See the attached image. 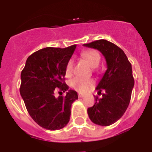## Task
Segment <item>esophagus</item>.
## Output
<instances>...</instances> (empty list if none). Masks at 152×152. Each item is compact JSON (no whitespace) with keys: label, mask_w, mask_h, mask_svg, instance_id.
I'll use <instances>...</instances> for the list:
<instances>
[{"label":"esophagus","mask_w":152,"mask_h":152,"mask_svg":"<svg viewBox=\"0 0 152 152\" xmlns=\"http://www.w3.org/2000/svg\"><path fill=\"white\" fill-rule=\"evenodd\" d=\"M84 96H85V95H84V94H81V93H78V96H79V97H84Z\"/></svg>","instance_id":"34e87169"}]
</instances>
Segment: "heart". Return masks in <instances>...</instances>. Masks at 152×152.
Here are the masks:
<instances>
[{
  "label": "heart",
  "mask_w": 152,
  "mask_h": 152,
  "mask_svg": "<svg viewBox=\"0 0 152 152\" xmlns=\"http://www.w3.org/2000/svg\"><path fill=\"white\" fill-rule=\"evenodd\" d=\"M81 56L84 58L86 61H88V64L92 68H96L99 65L100 61V56L96 51L90 50L84 51L82 52ZM74 61L72 59H70L67 62L66 67H65V74L66 75H69L72 72L73 70ZM94 85V81L92 79L83 78V77H76L72 79L70 81V86L73 89L79 91L80 93H84L91 89L93 86Z\"/></svg>",
  "instance_id": "heart-1"
}]
</instances>
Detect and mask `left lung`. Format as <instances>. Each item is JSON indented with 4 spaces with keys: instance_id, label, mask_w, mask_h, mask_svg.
Returning <instances> with one entry per match:
<instances>
[{
    "instance_id": "obj_1",
    "label": "left lung",
    "mask_w": 152,
    "mask_h": 152,
    "mask_svg": "<svg viewBox=\"0 0 152 152\" xmlns=\"http://www.w3.org/2000/svg\"><path fill=\"white\" fill-rule=\"evenodd\" d=\"M84 45L100 51L107 65L96 88L102 97L94 96L96 103L88 109V116L95 124L110 126L123 116L129 104L134 87L132 64L124 52L111 42L100 39Z\"/></svg>"
}]
</instances>
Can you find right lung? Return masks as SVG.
<instances>
[{
    "label": "right lung",
    "mask_w": 152,
    "mask_h": 152,
    "mask_svg": "<svg viewBox=\"0 0 152 152\" xmlns=\"http://www.w3.org/2000/svg\"><path fill=\"white\" fill-rule=\"evenodd\" d=\"M76 45L61 49L47 47L28 57L21 72L20 91L26 108L39 126L48 130L64 128L69 122L71 107L78 98L64 82L65 67ZM66 91L56 98L54 92Z\"/></svg>",
    "instance_id": "right-lung-1"
}]
</instances>
